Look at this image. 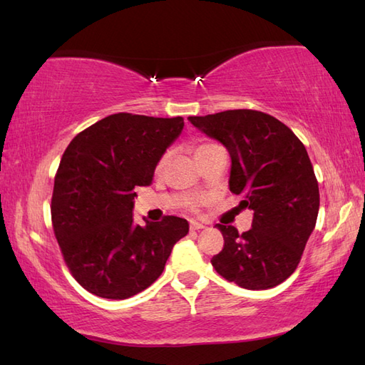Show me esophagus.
I'll return each instance as SVG.
<instances>
[{
  "label": "esophagus",
  "mask_w": 365,
  "mask_h": 365,
  "mask_svg": "<svg viewBox=\"0 0 365 365\" xmlns=\"http://www.w3.org/2000/svg\"><path fill=\"white\" fill-rule=\"evenodd\" d=\"M190 229H191V232H196V230H200V229H205V226H204L202 222L191 221V222H190Z\"/></svg>",
  "instance_id": "esophagus-1"
}]
</instances>
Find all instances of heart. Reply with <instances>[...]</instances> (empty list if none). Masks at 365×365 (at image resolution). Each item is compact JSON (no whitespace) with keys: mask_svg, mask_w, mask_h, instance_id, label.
<instances>
[{"mask_svg":"<svg viewBox=\"0 0 365 365\" xmlns=\"http://www.w3.org/2000/svg\"><path fill=\"white\" fill-rule=\"evenodd\" d=\"M213 147H218L216 144H213V143H200V144H197L196 147H195V155L196 157H199V155H202V153H205L207 150H210V149H213ZM165 161H166V157H163L161 160H160V163H158V168H161L163 165H165ZM196 202H192V205H195Z\"/></svg>","mask_w":365,"mask_h":365,"instance_id":"b5f03b06","label":"heart"}]
</instances>
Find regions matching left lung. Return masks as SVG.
Returning <instances> with one entry per match:
<instances>
[{"label":"left lung","mask_w":365,"mask_h":365,"mask_svg":"<svg viewBox=\"0 0 365 365\" xmlns=\"http://www.w3.org/2000/svg\"><path fill=\"white\" fill-rule=\"evenodd\" d=\"M188 120L229 150V188L243 197L238 207L254 212L252 227L243 234L216 224L224 247L213 255V268L247 290L279 285L297 269L319 215V182L304 144L262 111L229 110Z\"/></svg>","instance_id":"obj_1"}]
</instances>
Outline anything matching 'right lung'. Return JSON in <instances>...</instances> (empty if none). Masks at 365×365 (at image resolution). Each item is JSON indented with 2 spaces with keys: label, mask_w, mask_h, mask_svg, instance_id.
<instances>
[{
  "label": "right lung",
  "mask_w": 365,
  "mask_h": 365,
  "mask_svg": "<svg viewBox=\"0 0 365 365\" xmlns=\"http://www.w3.org/2000/svg\"><path fill=\"white\" fill-rule=\"evenodd\" d=\"M183 118L111 114L83 130L61 158L51 221L63 257L83 289L127 299L152 285L190 224L178 216L133 221L138 187H149Z\"/></svg>",
  "instance_id": "obj_1"
}]
</instances>
